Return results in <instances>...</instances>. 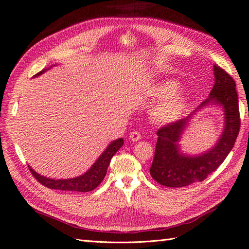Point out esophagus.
Segmentation results:
<instances>
[{"label":"esophagus","mask_w":249,"mask_h":249,"mask_svg":"<svg viewBox=\"0 0 249 249\" xmlns=\"http://www.w3.org/2000/svg\"><path fill=\"white\" fill-rule=\"evenodd\" d=\"M129 137H130V139H131L133 142H135V141H138V140L141 139V135H140L139 132L134 131V132L130 133V136H129Z\"/></svg>","instance_id":"34e87169"}]
</instances>
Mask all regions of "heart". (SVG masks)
Masks as SVG:
<instances>
[{"instance_id": "obj_1", "label": "heart", "mask_w": 249, "mask_h": 249, "mask_svg": "<svg viewBox=\"0 0 249 249\" xmlns=\"http://www.w3.org/2000/svg\"><path fill=\"white\" fill-rule=\"evenodd\" d=\"M175 81H164L150 89V96L162 100L152 111V118L158 124H166L177 122L189 106V95L184 90H178Z\"/></svg>"}]
</instances>
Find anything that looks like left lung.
<instances>
[{"instance_id": "8db88e82", "label": "left lung", "mask_w": 249, "mask_h": 249, "mask_svg": "<svg viewBox=\"0 0 249 249\" xmlns=\"http://www.w3.org/2000/svg\"><path fill=\"white\" fill-rule=\"evenodd\" d=\"M215 84L208 99L186 118L168 124L157 132L158 140L149 172L159 184L178 188L201 182L215 171L231 150L240 130L236 83L219 66H213ZM210 104L220 106L225 125L215 145L199 155H187L180 150L179 140L196 112Z\"/></svg>"}]
</instances>
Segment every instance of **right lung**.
Returning <instances> with one entry per match:
<instances>
[{"label":"right lung","instance_id":"obj_1","mask_svg":"<svg viewBox=\"0 0 249 249\" xmlns=\"http://www.w3.org/2000/svg\"><path fill=\"white\" fill-rule=\"evenodd\" d=\"M52 69L50 66L49 69H44L38 73H36L35 77H38L43 72H46L48 70ZM124 145V139L118 138L114 141H112L107 148L104 150V153L97 158V160L93 163V165L90 167L84 175L79 176L77 178H65V179H55L50 178L47 177L40 176L37 173L31 166H29L30 171L32 172L33 177L38 180L40 184L46 186L51 189L56 190H62V191H78V192H89L99 186L106 176L107 169L110 164L112 157L116 154L117 150Z\"/></svg>","mask_w":249,"mask_h":249}]
</instances>
